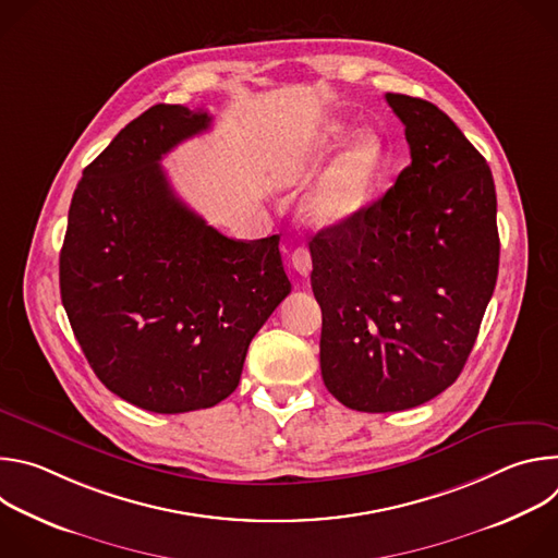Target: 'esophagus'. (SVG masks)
<instances>
[{"label":"esophagus","mask_w":558,"mask_h":558,"mask_svg":"<svg viewBox=\"0 0 558 558\" xmlns=\"http://www.w3.org/2000/svg\"><path fill=\"white\" fill-rule=\"evenodd\" d=\"M291 265L300 276H308L311 274V254L306 247H298L291 252Z\"/></svg>","instance_id":"obj_1"}]
</instances>
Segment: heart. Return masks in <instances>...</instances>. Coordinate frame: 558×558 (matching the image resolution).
<instances>
[{"mask_svg":"<svg viewBox=\"0 0 558 558\" xmlns=\"http://www.w3.org/2000/svg\"><path fill=\"white\" fill-rule=\"evenodd\" d=\"M347 134V123L331 121L304 154H298L282 166V177L291 179L302 174L317 156L336 147ZM386 166V147L375 132L357 134L317 179L304 201V214L313 225L333 227L362 214L377 190Z\"/></svg>","mask_w":558,"mask_h":558,"instance_id":"heart-1","label":"heart"}]
</instances>
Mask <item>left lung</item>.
I'll use <instances>...</instances> for the list:
<instances>
[{"mask_svg":"<svg viewBox=\"0 0 558 558\" xmlns=\"http://www.w3.org/2000/svg\"><path fill=\"white\" fill-rule=\"evenodd\" d=\"M386 104L407 128L411 166L308 245L323 379L362 413L420 407L459 377L499 274L486 158L437 106L392 93Z\"/></svg>","mask_w":558,"mask_h":558,"instance_id":"obj_1","label":"left lung"}]
</instances>
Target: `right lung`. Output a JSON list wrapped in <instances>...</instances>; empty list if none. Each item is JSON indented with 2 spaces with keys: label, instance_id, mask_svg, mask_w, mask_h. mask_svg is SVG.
<instances>
[{
  "label": "right lung",
  "instance_id": "right-lung-1",
  "mask_svg": "<svg viewBox=\"0 0 558 558\" xmlns=\"http://www.w3.org/2000/svg\"><path fill=\"white\" fill-rule=\"evenodd\" d=\"M211 117L158 104L84 170L59 256L61 302L97 377L151 413L229 397L291 282L280 235L233 241L172 190L161 158Z\"/></svg>",
  "mask_w": 558,
  "mask_h": 558
}]
</instances>
